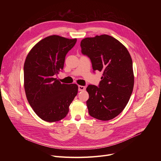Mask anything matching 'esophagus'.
<instances>
[{
  "instance_id": "1",
  "label": "esophagus",
  "mask_w": 161,
  "mask_h": 161,
  "mask_svg": "<svg viewBox=\"0 0 161 161\" xmlns=\"http://www.w3.org/2000/svg\"><path fill=\"white\" fill-rule=\"evenodd\" d=\"M85 89V87L84 86L78 85V90L79 91H83Z\"/></svg>"
}]
</instances>
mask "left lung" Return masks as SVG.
<instances>
[{
	"label": "left lung",
	"mask_w": 161,
	"mask_h": 161,
	"mask_svg": "<svg viewBox=\"0 0 161 161\" xmlns=\"http://www.w3.org/2000/svg\"><path fill=\"white\" fill-rule=\"evenodd\" d=\"M81 53L91 60L94 72H103L99 86L89 85L86 105L89 114L100 120L114 119L128 103L134 87L131 57L124 46L108 35L81 41Z\"/></svg>",
	"instance_id": "8db88e82"
}]
</instances>
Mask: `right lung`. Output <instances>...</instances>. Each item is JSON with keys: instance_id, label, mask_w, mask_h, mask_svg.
<instances>
[{"instance_id": "1", "label": "right lung", "mask_w": 161, "mask_h": 161, "mask_svg": "<svg viewBox=\"0 0 161 161\" xmlns=\"http://www.w3.org/2000/svg\"><path fill=\"white\" fill-rule=\"evenodd\" d=\"M76 39L50 36L38 42L29 53L24 67L27 99L42 120L54 122L66 117L78 94L76 84L61 83L57 78L65 58Z\"/></svg>"}]
</instances>
